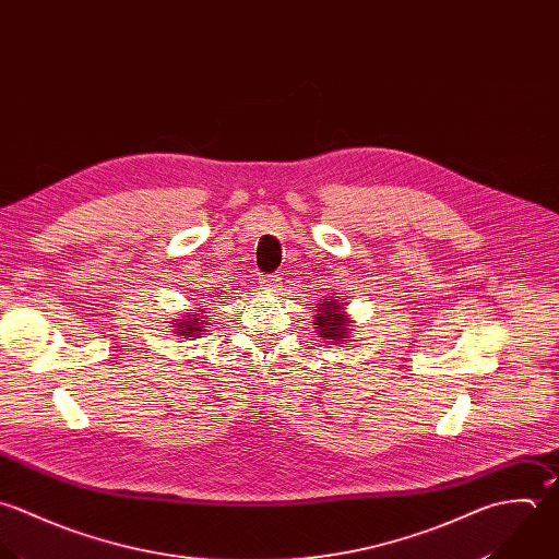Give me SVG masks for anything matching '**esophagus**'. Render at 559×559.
<instances>
[{
  "instance_id": "obj_1",
  "label": "esophagus",
  "mask_w": 559,
  "mask_h": 559,
  "mask_svg": "<svg viewBox=\"0 0 559 559\" xmlns=\"http://www.w3.org/2000/svg\"><path fill=\"white\" fill-rule=\"evenodd\" d=\"M260 284H262V288H266V290H277V288H280V277H277V275H262V277H260Z\"/></svg>"
}]
</instances>
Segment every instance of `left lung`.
<instances>
[{
    "label": "left lung",
    "mask_w": 559,
    "mask_h": 559,
    "mask_svg": "<svg viewBox=\"0 0 559 559\" xmlns=\"http://www.w3.org/2000/svg\"><path fill=\"white\" fill-rule=\"evenodd\" d=\"M314 325L325 343H343L349 336V317L338 299H323L319 304Z\"/></svg>",
    "instance_id": "obj_1"
}]
</instances>
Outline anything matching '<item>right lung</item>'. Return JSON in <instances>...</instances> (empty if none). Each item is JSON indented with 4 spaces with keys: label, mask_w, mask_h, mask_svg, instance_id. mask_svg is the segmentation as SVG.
I'll return each instance as SVG.
<instances>
[{
    "label": "right lung",
    "mask_w": 559,
    "mask_h": 559,
    "mask_svg": "<svg viewBox=\"0 0 559 559\" xmlns=\"http://www.w3.org/2000/svg\"><path fill=\"white\" fill-rule=\"evenodd\" d=\"M203 317H199L197 312H187L182 319H176L174 321V328H178L176 330V334H180V336H185L188 341H192V338H199L201 336V332H205L203 328L207 325L205 321H201Z\"/></svg>",
    "instance_id": "obj_1"
}]
</instances>
